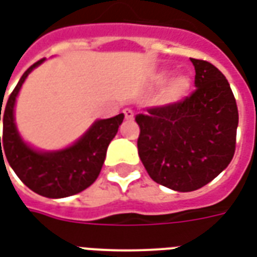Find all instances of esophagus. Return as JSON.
Here are the masks:
<instances>
[{
    "instance_id": "esophagus-1",
    "label": "esophagus",
    "mask_w": 257,
    "mask_h": 257,
    "mask_svg": "<svg viewBox=\"0 0 257 257\" xmlns=\"http://www.w3.org/2000/svg\"><path fill=\"white\" fill-rule=\"evenodd\" d=\"M122 112H123V115H125V118H126V119H134L135 114H134V111L131 110V108H123Z\"/></svg>"
}]
</instances>
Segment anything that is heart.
Instances as JSON below:
<instances>
[{"mask_svg":"<svg viewBox=\"0 0 257 257\" xmlns=\"http://www.w3.org/2000/svg\"><path fill=\"white\" fill-rule=\"evenodd\" d=\"M169 73L168 71H160L153 77V82L156 85H161L167 81ZM190 86H191V81L187 75L184 74H178L168 81L165 86L162 88L161 95H160V100L164 104H173L178 103L183 99L184 96L189 93Z\"/></svg>","mask_w":257,"mask_h":257,"instance_id":"1","label":"heart"}]
</instances>
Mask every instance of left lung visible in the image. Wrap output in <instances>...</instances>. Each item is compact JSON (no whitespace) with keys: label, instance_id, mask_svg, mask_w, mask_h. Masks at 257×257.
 Returning <instances> with one entry per match:
<instances>
[{"label":"left lung","instance_id":"1","mask_svg":"<svg viewBox=\"0 0 257 257\" xmlns=\"http://www.w3.org/2000/svg\"><path fill=\"white\" fill-rule=\"evenodd\" d=\"M195 90L183 100L138 114L139 157L150 178L175 191H194L226 169L235 151L238 108L219 68L191 59Z\"/></svg>","mask_w":257,"mask_h":257}]
</instances>
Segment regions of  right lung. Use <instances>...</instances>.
<instances>
[{"instance_id": "1", "label": "right lung", "mask_w": 257, "mask_h": 257, "mask_svg": "<svg viewBox=\"0 0 257 257\" xmlns=\"http://www.w3.org/2000/svg\"><path fill=\"white\" fill-rule=\"evenodd\" d=\"M42 62L44 59L26 70L9 95L3 115V104L0 106L4 145L3 150L0 136V153L3 154L4 151V156L18 178L34 193L48 198H63L88 189L97 179L106 158L107 147L117 135L123 114L96 121L78 142L64 150L42 153L31 149L22 140L16 129L14 107L16 96L27 75ZM3 158L1 157V160Z\"/></svg>"}]
</instances>
